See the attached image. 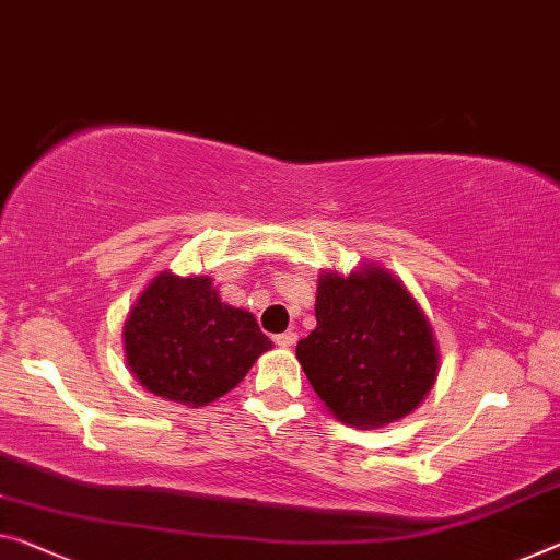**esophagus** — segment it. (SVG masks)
Masks as SVG:
<instances>
[{"instance_id": "34e87169", "label": "esophagus", "mask_w": 560, "mask_h": 560, "mask_svg": "<svg viewBox=\"0 0 560 560\" xmlns=\"http://www.w3.org/2000/svg\"><path fill=\"white\" fill-rule=\"evenodd\" d=\"M275 342H278L280 348H292L298 342V332H292V330H288V332H280V335H275Z\"/></svg>"}]
</instances>
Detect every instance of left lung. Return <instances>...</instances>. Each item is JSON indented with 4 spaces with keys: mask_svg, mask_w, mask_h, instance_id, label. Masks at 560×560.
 <instances>
[{
    "mask_svg": "<svg viewBox=\"0 0 560 560\" xmlns=\"http://www.w3.org/2000/svg\"><path fill=\"white\" fill-rule=\"evenodd\" d=\"M317 328L295 355L313 390L342 423L381 428L406 418L430 393L438 348L428 317L381 265L323 272Z\"/></svg>",
    "mask_w": 560,
    "mask_h": 560,
    "instance_id": "obj_1",
    "label": "left lung"
}]
</instances>
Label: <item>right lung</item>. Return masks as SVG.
I'll return each instance as SVG.
<instances>
[{
	"label": "right lung",
	"instance_id": "add662e5",
	"mask_svg": "<svg viewBox=\"0 0 560 560\" xmlns=\"http://www.w3.org/2000/svg\"><path fill=\"white\" fill-rule=\"evenodd\" d=\"M125 358L142 388L179 406L230 393L272 348L247 310L222 303L208 275L160 272L127 317Z\"/></svg>",
	"mask_w": 560,
	"mask_h": 560
}]
</instances>
